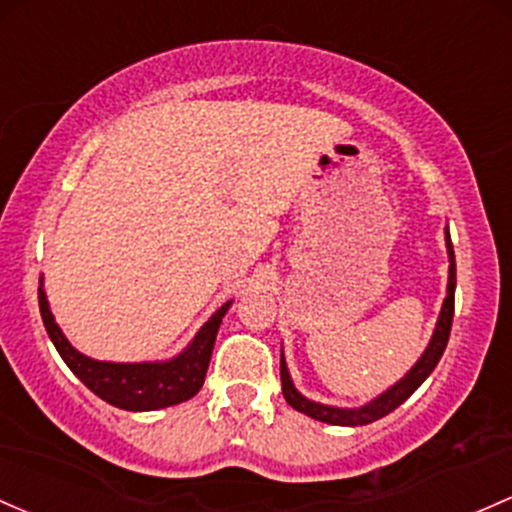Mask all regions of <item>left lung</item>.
Returning <instances> with one entry per match:
<instances>
[{
	"instance_id": "1",
	"label": "left lung",
	"mask_w": 512,
	"mask_h": 512,
	"mask_svg": "<svg viewBox=\"0 0 512 512\" xmlns=\"http://www.w3.org/2000/svg\"><path fill=\"white\" fill-rule=\"evenodd\" d=\"M446 250H449V262H451L449 265V287H446V299H444V304H441L437 328H434V336H432V341H429L427 351L422 353V358L414 363V368L400 380V383H395L390 390H385L383 395H378L375 400H370L368 405L355 407V410L328 407V405H321V402L306 400L297 387H294L292 378H289L287 363H284V353H282V360H279V375H282L284 400H287L297 412H304L306 417L319 419V422H326V424H338V427H363V424L375 422V419L385 417V414L397 410V407H400L402 402H405L407 397H410L412 392L429 378V373L437 368L441 353H444L446 343H449L451 321H454V289H456L454 245H451L449 230H446Z\"/></svg>"
}]
</instances>
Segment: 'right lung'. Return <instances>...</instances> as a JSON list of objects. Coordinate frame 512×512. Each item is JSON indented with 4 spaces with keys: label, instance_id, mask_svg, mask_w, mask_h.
Listing matches in <instances>:
<instances>
[{
    "label": "right lung",
    "instance_id": "obj_1",
    "mask_svg": "<svg viewBox=\"0 0 512 512\" xmlns=\"http://www.w3.org/2000/svg\"><path fill=\"white\" fill-rule=\"evenodd\" d=\"M41 284V319L56 351L61 353V358L66 360L73 375H78L80 383L88 387L90 392H95L100 400L110 402L112 407H120V410L129 412H149L179 405V402L191 400L201 390L203 380H206L208 363H211L220 321H223L225 311L233 304V301H225L211 319L201 326V331L193 336L186 351L176 355V358L164 360V363H105V360H93L75 351L71 343H68V338L63 336L56 319H53L51 309H48V299Z\"/></svg>",
    "mask_w": 512,
    "mask_h": 512
}]
</instances>
